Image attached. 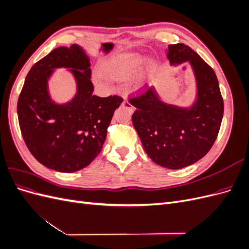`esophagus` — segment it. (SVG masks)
I'll list each match as a JSON object with an SVG mask.
<instances>
[{
  "label": "esophagus",
  "mask_w": 249,
  "mask_h": 249,
  "mask_svg": "<svg viewBox=\"0 0 249 249\" xmlns=\"http://www.w3.org/2000/svg\"><path fill=\"white\" fill-rule=\"evenodd\" d=\"M123 106H124V107H126V108H129L131 111H133V110H134V107H133L132 105L130 104V102L125 99V97H124V101H123Z\"/></svg>",
  "instance_id": "1"
}]
</instances>
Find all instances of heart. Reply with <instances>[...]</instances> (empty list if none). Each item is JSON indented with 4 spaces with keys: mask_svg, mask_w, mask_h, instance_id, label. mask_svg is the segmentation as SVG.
Here are the masks:
<instances>
[{
    "mask_svg": "<svg viewBox=\"0 0 249 249\" xmlns=\"http://www.w3.org/2000/svg\"><path fill=\"white\" fill-rule=\"evenodd\" d=\"M142 62V57L135 54H123V55H115L101 63L99 66V72L101 76L108 80L123 82L132 78L135 72L137 71L138 67ZM153 70L152 62H145L142 67V74L148 73ZM142 76L139 74L133 80V85L135 87H139L141 84ZM96 84L104 85L105 81L101 77L95 78Z\"/></svg>",
    "mask_w": 249,
    "mask_h": 249,
    "instance_id": "obj_1",
    "label": "heart"
}]
</instances>
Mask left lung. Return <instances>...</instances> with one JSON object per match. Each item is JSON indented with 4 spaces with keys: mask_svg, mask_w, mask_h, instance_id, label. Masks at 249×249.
Instances as JSON below:
<instances>
[{
    "mask_svg": "<svg viewBox=\"0 0 249 249\" xmlns=\"http://www.w3.org/2000/svg\"><path fill=\"white\" fill-rule=\"evenodd\" d=\"M170 65L189 63L195 80V99L190 106L165 103L150 87L130 103L135 130L147 156L156 164L179 169L197 162L213 146L223 116V100L214 71L184 43L166 50Z\"/></svg>",
    "mask_w": 249,
    "mask_h": 249,
    "instance_id": "1",
    "label": "left lung"
}]
</instances>
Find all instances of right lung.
Instances as JSON below:
<instances>
[{
  "instance_id": "obj_1",
  "label": "right lung",
  "mask_w": 249,
  "mask_h": 249,
  "mask_svg": "<svg viewBox=\"0 0 249 249\" xmlns=\"http://www.w3.org/2000/svg\"><path fill=\"white\" fill-rule=\"evenodd\" d=\"M57 68H66L76 82V93L63 104L53 100L48 89ZM90 78V60L79 44L55 49L28 72L18 102V123L29 150L43 166L74 172L88 166L102 150L123 99L93 95Z\"/></svg>"
}]
</instances>
